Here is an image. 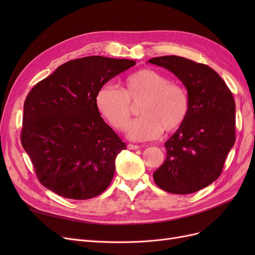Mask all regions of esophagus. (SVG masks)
Instances as JSON below:
<instances>
[{"mask_svg":"<svg viewBox=\"0 0 255 255\" xmlns=\"http://www.w3.org/2000/svg\"><path fill=\"white\" fill-rule=\"evenodd\" d=\"M128 150H137V149H139V145H138V144H133V143H128Z\"/></svg>","mask_w":255,"mask_h":255,"instance_id":"1","label":"esophagus"}]
</instances>
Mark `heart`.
Masks as SVG:
<instances>
[{"mask_svg": "<svg viewBox=\"0 0 255 255\" xmlns=\"http://www.w3.org/2000/svg\"><path fill=\"white\" fill-rule=\"evenodd\" d=\"M139 103L138 112L142 116L130 123L128 130L133 140L153 139L163 129L166 133L175 132L186 122L190 112V99L185 87L148 68L128 75L122 90L106 84L96 96L99 113L118 130L127 128L132 105Z\"/></svg>", "mask_w": 255, "mask_h": 255, "instance_id": "obj_1", "label": "heart"}]
</instances>
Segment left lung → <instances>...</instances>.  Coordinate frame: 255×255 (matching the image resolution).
<instances>
[{
    "mask_svg": "<svg viewBox=\"0 0 255 255\" xmlns=\"http://www.w3.org/2000/svg\"><path fill=\"white\" fill-rule=\"evenodd\" d=\"M149 63L177 76L190 99L188 118L165 142L167 156L153 179L171 194H192L218 179L235 143L234 98L219 74L204 64L175 55Z\"/></svg>",
    "mask_w": 255,
    "mask_h": 255,
    "instance_id": "1",
    "label": "left lung"
}]
</instances>
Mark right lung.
Segmentation results:
<instances>
[{"mask_svg":"<svg viewBox=\"0 0 255 255\" xmlns=\"http://www.w3.org/2000/svg\"><path fill=\"white\" fill-rule=\"evenodd\" d=\"M135 60L87 56L67 61L28 92L21 143L38 180L58 196L87 200L114 177L126 143L104 122L96 96Z\"/></svg>","mask_w":255,"mask_h":255,"instance_id":"1","label":"right lung"}]
</instances>
